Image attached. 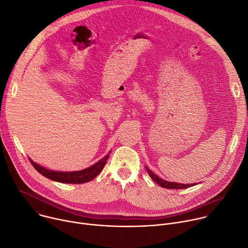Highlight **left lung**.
<instances>
[{"label": "left lung", "mask_w": 248, "mask_h": 248, "mask_svg": "<svg viewBox=\"0 0 248 248\" xmlns=\"http://www.w3.org/2000/svg\"><path fill=\"white\" fill-rule=\"evenodd\" d=\"M146 168V171L148 173V175L151 177V179L153 180V181H155L157 184H158L159 186L163 187V188H166V189H186V188H189V187H192L194 186V184H179V183H174V182H168V181H165V180L159 178L157 175H155L152 171H150L147 167ZM197 185V184H196Z\"/></svg>", "instance_id": "obj_1"}]
</instances>
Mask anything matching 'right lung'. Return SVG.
<instances>
[{"label": "right lung", "instance_id": "obj_1", "mask_svg": "<svg viewBox=\"0 0 248 248\" xmlns=\"http://www.w3.org/2000/svg\"><path fill=\"white\" fill-rule=\"evenodd\" d=\"M109 153L107 154L104 158L99 160L97 163L92 165L91 167L86 168L81 171H72V172H60V171H52L44 168L35 162H33L31 158L30 161L32 164V166L35 168L37 172H39L44 177H46L53 181L60 182V183H66V184H82L91 181L94 178H96L100 172L103 170L104 166L106 165V162L109 157Z\"/></svg>", "mask_w": 248, "mask_h": 248}]
</instances>
